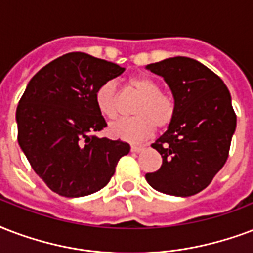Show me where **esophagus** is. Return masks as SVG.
Masks as SVG:
<instances>
[{
    "label": "esophagus",
    "instance_id": "obj_1",
    "mask_svg": "<svg viewBox=\"0 0 253 253\" xmlns=\"http://www.w3.org/2000/svg\"><path fill=\"white\" fill-rule=\"evenodd\" d=\"M143 150V146H131V152H139Z\"/></svg>",
    "mask_w": 253,
    "mask_h": 253
}]
</instances>
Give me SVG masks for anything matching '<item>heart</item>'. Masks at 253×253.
Segmentation results:
<instances>
[{
    "label": "heart",
    "instance_id": "heart-1",
    "mask_svg": "<svg viewBox=\"0 0 253 253\" xmlns=\"http://www.w3.org/2000/svg\"><path fill=\"white\" fill-rule=\"evenodd\" d=\"M128 88L140 96L131 118H121L109 126V134L114 139L128 143H140L148 139L155 130L166 128L175 117V102L167 92L161 91V84L148 75L131 77ZM95 102L101 113L114 118L118 113V88L113 81L102 84L95 92Z\"/></svg>",
    "mask_w": 253,
    "mask_h": 253
}]
</instances>
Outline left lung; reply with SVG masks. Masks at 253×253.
Returning a JSON list of instances; mask_svg holds the SVG:
<instances>
[{
    "label": "left lung",
    "instance_id": "obj_1",
    "mask_svg": "<svg viewBox=\"0 0 253 253\" xmlns=\"http://www.w3.org/2000/svg\"><path fill=\"white\" fill-rule=\"evenodd\" d=\"M147 69L163 77L171 88L175 117L151 144L163 162L158 171L146 173V180L167 195H195L228 158L236 128L231 94L219 75L192 58H167Z\"/></svg>",
    "mask_w": 253,
    "mask_h": 253
}]
</instances>
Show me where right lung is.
Segmentation results:
<instances>
[{
  "mask_svg": "<svg viewBox=\"0 0 253 253\" xmlns=\"http://www.w3.org/2000/svg\"><path fill=\"white\" fill-rule=\"evenodd\" d=\"M123 71L86 53H69L42 67L21 96L18 143L32 169L58 195L80 198L99 191L130 151L126 142L94 135L107 126L96 90Z\"/></svg>",
  "mask_w": 253,
  "mask_h": 253,
  "instance_id": "obj_1",
  "label": "right lung"
}]
</instances>
